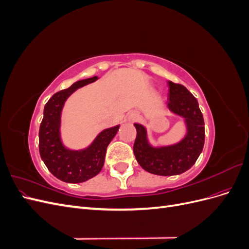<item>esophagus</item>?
I'll list each match as a JSON object with an SVG mask.
<instances>
[{
    "mask_svg": "<svg viewBox=\"0 0 249 249\" xmlns=\"http://www.w3.org/2000/svg\"><path fill=\"white\" fill-rule=\"evenodd\" d=\"M137 117H138L137 113H135V112H132V113H130L129 116H127V118H129L130 122H135V120L137 119Z\"/></svg>",
    "mask_w": 249,
    "mask_h": 249,
    "instance_id": "esophagus-1",
    "label": "esophagus"
}]
</instances>
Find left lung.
Here are the masks:
<instances>
[{
  "mask_svg": "<svg viewBox=\"0 0 249 249\" xmlns=\"http://www.w3.org/2000/svg\"><path fill=\"white\" fill-rule=\"evenodd\" d=\"M167 108L182 117L186 126L185 136L169 145H153L146 127L134 124L137 137L134 154L140 166L149 173L169 177L190 169L198 159L205 144V123L198 102L185 86L168 81Z\"/></svg>",
  "mask_w": 249,
  "mask_h": 249,
  "instance_id": "8db88e82",
  "label": "left lung"
}]
</instances>
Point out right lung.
Returning a JSON list of instances; mask_svg holds the SVG:
<instances>
[{"label":"right lung","instance_id":"obj_1","mask_svg":"<svg viewBox=\"0 0 249 249\" xmlns=\"http://www.w3.org/2000/svg\"><path fill=\"white\" fill-rule=\"evenodd\" d=\"M96 76L77 81L67 89L53 95L46 104L39 127V153L51 173L65 183H83L102 170L109 143L119 124L103 130L90 144L82 149L66 147L61 137V115L64 104L77 89L95 82Z\"/></svg>","mask_w":249,"mask_h":249}]
</instances>
